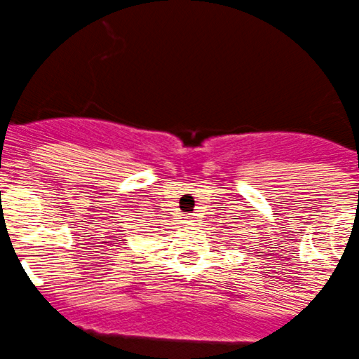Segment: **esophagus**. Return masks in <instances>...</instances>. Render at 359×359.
<instances>
[{
	"mask_svg": "<svg viewBox=\"0 0 359 359\" xmlns=\"http://www.w3.org/2000/svg\"><path fill=\"white\" fill-rule=\"evenodd\" d=\"M184 224H186L187 227H195V225H196V218H195V215H187V216H184Z\"/></svg>",
	"mask_w": 359,
	"mask_h": 359,
	"instance_id": "obj_1",
	"label": "esophagus"
}]
</instances>
